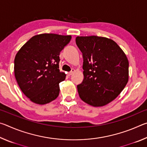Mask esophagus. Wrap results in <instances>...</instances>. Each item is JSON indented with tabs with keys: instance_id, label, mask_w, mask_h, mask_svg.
Wrapping results in <instances>:
<instances>
[{
	"instance_id": "1",
	"label": "esophagus",
	"mask_w": 147,
	"mask_h": 147,
	"mask_svg": "<svg viewBox=\"0 0 147 147\" xmlns=\"http://www.w3.org/2000/svg\"><path fill=\"white\" fill-rule=\"evenodd\" d=\"M74 71H75V70H74V69H72V70H71V71H70V72H69L68 73V75L69 76H71V75H72V74H73L74 73Z\"/></svg>"
}]
</instances>
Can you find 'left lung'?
I'll use <instances>...</instances> for the list:
<instances>
[{"mask_svg": "<svg viewBox=\"0 0 147 147\" xmlns=\"http://www.w3.org/2000/svg\"><path fill=\"white\" fill-rule=\"evenodd\" d=\"M82 53L84 80L77 86L80 98L89 105L102 106L114 100L128 80L129 63L125 54L110 39L76 37Z\"/></svg>", "mask_w": 147, "mask_h": 147, "instance_id": "left-lung-1", "label": "left lung"}]
</instances>
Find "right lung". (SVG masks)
<instances>
[{"mask_svg":"<svg viewBox=\"0 0 147 147\" xmlns=\"http://www.w3.org/2000/svg\"><path fill=\"white\" fill-rule=\"evenodd\" d=\"M71 39V36L36 35L17 53L15 76L20 89L33 102L45 104L58 96L59 84L66 76L59 71V54Z\"/></svg>","mask_w":147,"mask_h":147,"instance_id":"1","label":"right lung"}]
</instances>
